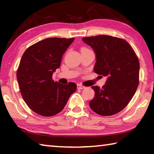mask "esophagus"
Listing matches in <instances>:
<instances>
[{
    "mask_svg": "<svg viewBox=\"0 0 154 154\" xmlns=\"http://www.w3.org/2000/svg\"><path fill=\"white\" fill-rule=\"evenodd\" d=\"M77 87L78 90H83V89H84V88H85V86H83V85H81V84H77Z\"/></svg>",
    "mask_w": 154,
    "mask_h": 154,
    "instance_id": "1",
    "label": "esophagus"
}]
</instances>
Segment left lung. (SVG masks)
<instances>
[{"instance_id":"1","label":"left lung","mask_w":154,"mask_h":154,"mask_svg":"<svg viewBox=\"0 0 154 154\" xmlns=\"http://www.w3.org/2000/svg\"><path fill=\"white\" fill-rule=\"evenodd\" d=\"M96 54L94 71L107 77L102 88L92 86L95 96L89 103L98 115L109 116L121 111L133 97L139 85L140 64L133 49L126 41L115 36L83 37Z\"/></svg>"}]
</instances>
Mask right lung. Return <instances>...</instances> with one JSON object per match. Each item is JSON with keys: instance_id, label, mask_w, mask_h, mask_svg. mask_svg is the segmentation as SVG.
Instances as JSON below:
<instances>
[{"instance_id": "right-lung-1", "label": "right lung", "mask_w": 154, "mask_h": 154, "mask_svg": "<svg viewBox=\"0 0 154 154\" xmlns=\"http://www.w3.org/2000/svg\"><path fill=\"white\" fill-rule=\"evenodd\" d=\"M74 39L45 38L29 47L23 54L17 71L20 92L27 105L40 116L58 113L77 90L75 83L63 85L51 79Z\"/></svg>"}]
</instances>
